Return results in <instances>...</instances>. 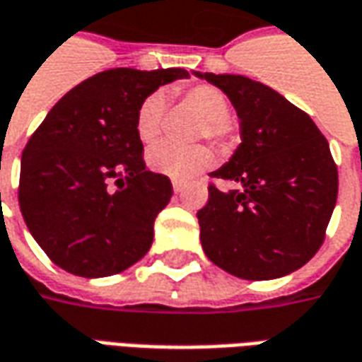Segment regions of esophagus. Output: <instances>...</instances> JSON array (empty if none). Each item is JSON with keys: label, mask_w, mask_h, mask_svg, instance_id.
I'll return each mask as SVG.
<instances>
[{"label": "esophagus", "mask_w": 362, "mask_h": 362, "mask_svg": "<svg viewBox=\"0 0 362 362\" xmlns=\"http://www.w3.org/2000/svg\"><path fill=\"white\" fill-rule=\"evenodd\" d=\"M173 189H174V194H180L182 189H184V186H182L180 182H173Z\"/></svg>", "instance_id": "obj_1"}]
</instances>
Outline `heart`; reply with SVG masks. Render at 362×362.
Wrapping results in <instances>:
<instances>
[{
  "mask_svg": "<svg viewBox=\"0 0 362 362\" xmlns=\"http://www.w3.org/2000/svg\"><path fill=\"white\" fill-rule=\"evenodd\" d=\"M184 100L189 107H194L204 117L198 137H207L216 143L227 141V137L231 135V125H229L231 110L223 93L214 86H194L184 93ZM163 115L164 95L160 92L151 93L139 105L135 131L143 145L151 146L158 141L163 129ZM211 163H214V153L204 145L186 146V148L160 145L148 153V166L155 173L180 182L196 178L199 173L209 168Z\"/></svg>",
  "mask_w": 362,
  "mask_h": 362,
  "instance_id": "b5f03b06",
  "label": "heart"
}]
</instances>
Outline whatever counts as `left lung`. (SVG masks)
Masks as SVG:
<instances>
[{"label": "left lung", "instance_id": "left-lung-1", "mask_svg": "<svg viewBox=\"0 0 362 362\" xmlns=\"http://www.w3.org/2000/svg\"><path fill=\"white\" fill-rule=\"evenodd\" d=\"M233 103L241 145L209 176L198 211L206 257L245 280H272L304 267L322 247L337 202V166L312 117L269 86L239 74L194 72Z\"/></svg>", "mask_w": 362, "mask_h": 362}]
</instances>
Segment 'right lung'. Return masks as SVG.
Listing matches in <instances>:
<instances>
[{"label":"right lung","instance_id":"add662e5","mask_svg":"<svg viewBox=\"0 0 362 362\" xmlns=\"http://www.w3.org/2000/svg\"><path fill=\"white\" fill-rule=\"evenodd\" d=\"M184 68H113L62 95L21 156L19 207L33 239L70 274L111 276L145 257L170 202L168 176L146 170L139 105Z\"/></svg>","mask_w":362,"mask_h":362}]
</instances>
